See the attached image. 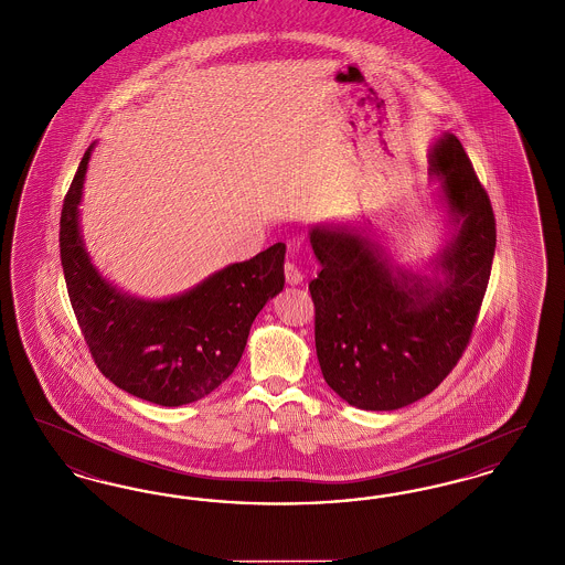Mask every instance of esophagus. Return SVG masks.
Instances as JSON below:
<instances>
[{
    "label": "esophagus",
    "mask_w": 565,
    "mask_h": 565,
    "mask_svg": "<svg viewBox=\"0 0 565 565\" xmlns=\"http://www.w3.org/2000/svg\"><path fill=\"white\" fill-rule=\"evenodd\" d=\"M286 281H288L290 286H298V284L302 281V273L298 270V267H296L292 260L286 263Z\"/></svg>",
    "instance_id": "34e87169"
}]
</instances>
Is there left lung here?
<instances>
[{
	"instance_id": "left-lung-1",
	"label": "left lung",
	"mask_w": 565,
	"mask_h": 565,
	"mask_svg": "<svg viewBox=\"0 0 565 565\" xmlns=\"http://www.w3.org/2000/svg\"><path fill=\"white\" fill-rule=\"evenodd\" d=\"M447 237L422 270L394 265L371 222H320L309 243L322 270L309 284L323 379L345 403L396 411L454 371L483 302L495 217L456 135L430 148Z\"/></svg>"
}]
</instances>
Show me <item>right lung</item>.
<instances>
[{"label":"right lung","instance_id":"right-lung-1","mask_svg":"<svg viewBox=\"0 0 565 565\" xmlns=\"http://www.w3.org/2000/svg\"><path fill=\"white\" fill-rule=\"evenodd\" d=\"M95 143L61 212V265L84 341L99 371L141 401L182 406L212 394L242 360L252 322L284 290L286 245L215 270L182 295L141 298L116 288L90 260L81 231L84 178Z\"/></svg>","mask_w":565,"mask_h":565}]
</instances>
